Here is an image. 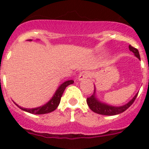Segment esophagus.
I'll return each instance as SVG.
<instances>
[{"label": "esophagus", "mask_w": 149, "mask_h": 149, "mask_svg": "<svg viewBox=\"0 0 149 149\" xmlns=\"http://www.w3.org/2000/svg\"><path fill=\"white\" fill-rule=\"evenodd\" d=\"M90 77V72H86V71H84V72H82L79 75V77H78V79L79 80H83V79H85L86 78H88Z\"/></svg>", "instance_id": "esophagus-1"}]
</instances>
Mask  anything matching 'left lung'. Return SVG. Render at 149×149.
<instances>
[{"mask_svg": "<svg viewBox=\"0 0 149 149\" xmlns=\"http://www.w3.org/2000/svg\"><path fill=\"white\" fill-rule=\"evenodd\" d=\"M130 51H132L133 53L134 54V56L138 57L140 59V55H139V50L137 49L136 48H134L133 46L130 45H129ZM95 91L93 93V95H91V97H89L86 99V103L88 104L89 107L91 108V111H93V112H95L99 114H102V115H116V114H119L120 113H123L124 111H125L127 108H129L130 107L132 106V104H133L136 99L138 93L134 96L133 99L127 103V104H125L124 106L120 107H113L107 105V104H103L101 102H100L97 100V99L95 97Z\"/></svg>", "mask_w": 149, "mask_h": 149, "instance_id": "1", "label": "left lung"}]
</instances>
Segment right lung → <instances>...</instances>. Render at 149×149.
Listing matches in <instances>:
<instances>
[{
    "instance_id": "1",
    "label": "right lung",
    "mask_w": 149,
    "mask_h": 149,
    "mask_svg": "<svg viewBox=\"0 0 149 149\" xmlns=\"http://www.w3.org/2000/svg\"><path fill=\"white\" fill-rule=\"evenodd\" d=\"M30 40V39H29ZM74 83L73 80H67V81L64 82L62 85L58 88V90L56 91V93L54 94L53 97L50 100V101H49L46 104H45L44 106L39 107H36V108H24L22 107H19L17 104H16L19 108L24 111H27L30 113H33V114H43V113H50L52 111H55L57 107L58 106V104L60 103V100L62 97L63 92L65 91V89L66 86H68L70 84H72Z\"/></svg>"
}]
</instances>
